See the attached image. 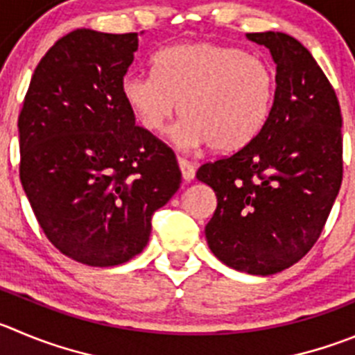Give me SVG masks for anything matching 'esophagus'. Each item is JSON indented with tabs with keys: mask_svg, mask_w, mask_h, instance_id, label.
<instances>
[{
	"mask_svg": "<svg viewBox=\"0 0 355 355\" xmlns=\"http://www.w3.org/2000/svg\"><path fill=\"white\" fill-rule=\"evenodd\" d=\"M178 166H180L184 180H187V182L193 180L194 175H196V168H194L193 162L187 161V159H184V157H178Z\"/></svg>",
	"mask_w": 355,
	"mask_h": 355,
	"instance_id": "obj_1",
	"label": "esophagus"
}]
</instances>
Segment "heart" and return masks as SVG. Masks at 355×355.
<instances>
[{
    "label": "heart",
    "mask_w": 355,
    "mask_h": 355,
    "mask_svg": "<svg viewBox=\"0 0 355 355\" xmlns=\"http://www.w3.org/2000/svg\"><path fill=\"white\" fill-rule=\"evenodd\" d=\"M154 73H128L122 96L138 124L159 135L177 114L180 147L236 152L270 117L275 71L266 59L214 42L177 43L154 55Z\"/></svg>",
    "instance_id": "obj_1"
}]
</instances>
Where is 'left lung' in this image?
I'll use <instances>...</instances> for the list:
<instances>
[{"mask_svg":"<svg viewBox=\"0 0 355 355\" xmlns=\"http://www.w3.org/2000/svg\"><path fill=\"white\" fill-rule=\"evenodd\" d=\"M270 49L277 87L270 117L247 147L205 162L198 180L215 191L205 227L227 266L273 275L293 266L322 233L343 178L342 112L312 54L286 33H247Z\"/></svg>","mask_w":355,"mask_h":355,"instance_id":"1","label":"left lung"}]
</instances>
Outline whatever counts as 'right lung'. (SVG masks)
Listing matches in <instances>:
<instances>
[{
    "mask_svg": "<svg viewBox=\"0 0 355 355\" xmlns=\"http://www.w3.org/2000/svg\"><path fill=\"white\" fill-rule=\"evenodd\" d=\"M137 51L138 33H68L38 62L19 114V177L36 220L87 266L140 254L182 184L175 152L135 124L122 96Z\"/></svg>",
    "mask_w": 355,
    "mask_h": 355,
    "instance_id": "1",
    "label": "right lung"
}]
</instances>
